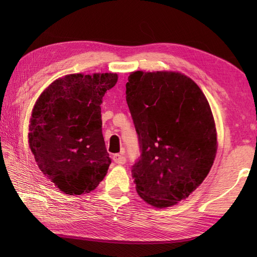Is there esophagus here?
I'll return each mask as SVG.
<instances>
[{
    "label": "esophagus",
    "mask_w": 257,
    "mask_h": 257,
    "mask_svg": "<svg viewBox=\"0 0 257 257\" xmlns=\"http://www.w3.org/2000/svg\"><path fill=\"white\" fill-rule=\"evenodd\" d=\"M123 153H124V152H122V153H120V154H114V155H113V161H114L116 164L122 165V164L125 163V158H124V154Z\"/></svg>",
    "instance_id": "34e87169"
}]
</instances>
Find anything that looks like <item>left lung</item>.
<instances>
[{"label":"left lung","instance_id":"8db88e82","mask_svg":"<svg viewBox=\"0 0 257 257\" xmlns=\"http://www.w3.org/2000/svg\"><path fill=\"white\" fill-rule=\"evenodd\" d=\"M125 98L142 155L133 165L136 190L156 208L176 205L201 186L217 150L214 118L193 79L177 71H134Z\"/></svg>","mask_w":257,"mask_h":257}]
</instances>
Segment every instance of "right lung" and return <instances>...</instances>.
<instances>
[{"mask_svg": "<svg viewBox=\"0 0 257 257\" xmlns=\"http://www.w3.org/2000/svg\"><path fill=\"white\" fill-rule=\"evenodd\" d=\"M113 72L71 73L46 87L29 121L28 144L47 179L68 195L94 190L111 164L102 134L101 104Z\"/></svg>", "mask_w": 257, "mask_h": 257, "instance_id": "add662e5", "label": "right lung"}]
</instances>
